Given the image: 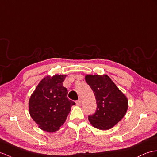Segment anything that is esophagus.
I'll list each match as a JSON object with an SVG mask.
<instances>
[{
  "mask_svg": "<svg viewBox=\"0 0 157 157\" xmlns=\"http://www.w3.org/2000/svg\"><path fill=\"white\" fill-rule=\"evenodd\" d=\"M75 102H76V105H77V106H81L82 102H81V100H80V99H79V100H78V101H76Z\"/></svg>",
  "mask_w": 157,
  "mask_h": 157,
  "instance_id": "34e87169",
  "label": "esophagus"
}]
</instances>
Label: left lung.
<instances>
[{
    "label": "left lung",
    "mask_w": 157,
    "mask_h": 157,
    "mask_svg": "<svg viewBox=\"0 0 157 157\" xmlns=\"http://www.w3.org/2000/svg\"><path fill=\"white\" fill-rule=\"evenodd\" d=\"M97 100V110L89 116L94 127L100 130L113 128L124 117L128 109V100L108 75L85 76Z\"/></svg>",
    "instance_id": "obj_1"
}]
</instances>
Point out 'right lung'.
<instances>
[{
    "label": "right lung",
    "instance_id": "add662e5",
    "mask_svg": "<svg viewBox=\"0 0 157 157\" xmlns=\"http://www.w3.org/2000/svg\"><path fill=\"white\" fill-rule=\"evenodd\" d=\"M66 75L47 76L39 82L29 99V113L40 128L55 132L65 122L75 102L67 97L63 86Z\"/></svg>",
    "mask_w": 157,
    "mask_h": 157
}]
</instances>
